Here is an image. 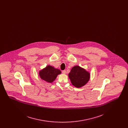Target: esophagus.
Instances as JSON below:
<instances>
[{"label": "esophagus", "instance_id": "34e87169", "mask_svg": "<svg viewBox=\"0 0 128 128\" xmlns=\"http://www.w3.org/2000/svg\"><path fill=\"white\" fill-rule=\"evenodd\" d=\"M62 73H63V74H66V71L65 70H62Z\"/></svg>", "mask_w": 128, "mask_h": 128}]
</instances>
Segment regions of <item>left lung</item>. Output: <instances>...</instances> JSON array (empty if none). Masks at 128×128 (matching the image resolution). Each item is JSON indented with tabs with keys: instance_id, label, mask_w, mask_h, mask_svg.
Returning a JSON list of instances; mask_svg holds the SVG:
<instances>
[{
	"instance_id": "left-lung-1",
	"label": "left lung",
	"mask_w": 128,
	"mask_h": 128,
	"mask_svg": "<svg viewBox=\"0 0 128 128\" xmlns=\"http://www.w3.org/2000/svg\"><path fill=\"white\" fill-rule=\"evenodd\" d=\"M68 76L72 84L77 88L85 85L90 78V72L79 66L72 67Z\"/></svg>"
}]
</instances>
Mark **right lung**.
<instances>
[{
	"label": "right lung",
	"instance_id": "right-lung-1",
	"mask_svg": "<svg viewBox=\"0 0 128 128\" xmlns=\"http://www.w3.org/2000/svg\"><path fill=\"white\" fill-rule=\"evenodd\" d=\"M61 72L58 68L48 65L39 72V74L42 79L46 82L52 83L55 80L57 76L61 74Z\"/></svg>",
	"mask_w": 128,
	"mask_h": 128
}]
</instances>
